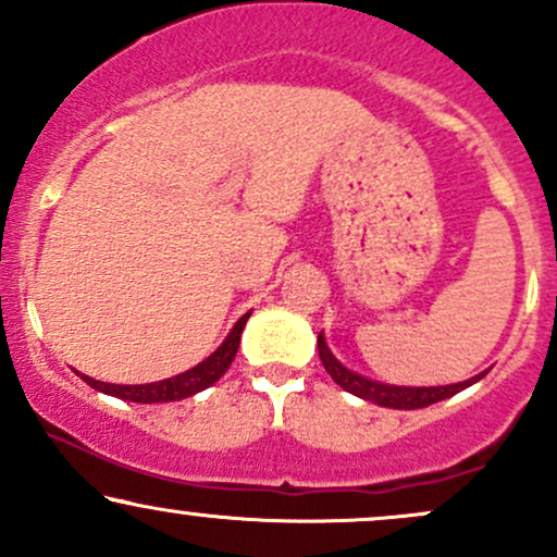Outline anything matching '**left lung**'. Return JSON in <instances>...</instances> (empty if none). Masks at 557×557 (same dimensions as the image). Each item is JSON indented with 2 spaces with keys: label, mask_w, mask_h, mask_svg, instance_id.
<instances>
[{
  "label": "left lung",
  "mask_w": 557,
  "mask_h": 557,
  "mask_svg": "<svg viewBox=\"0 0 557 557\" xmlns=\"http://www.w3.org/2000/svg\"><path fill=\"white\" fill-rule=\"evenodd\" d=\"M317 348H319V359H322L324 369H327V374L343 389L354 393L356 398L372 400V403H376V406H385V408H400V411L426 408V406H432V403L450 398V395L461 393V389H466L469 385H474V382H479L484 376V372H482V374L471 376V380H466V382H456V385H440V387L385 385V382L367 380V376L350 372L348 367H343V363L337 361L335 356H332V350L327 348V343H324L322 332H319V337H317Z\"/></svg>",
  "instance_id": "1"
}]
</instances>
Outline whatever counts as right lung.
<instances>
[{"label": "right lung", "mask_w": 557, "mask_h": 557, "mask_svg": "<svg viewBox=\"0 0 557 557\" xmlns=\"http://www.w3.org/2000/svg\"><path fill=\"white\" fill-rule=\"evenodd\" d=\"M248 317H251V311L243 314L238 322H235V327L230 330L225 343H222L209 359L196 363V367L188 369V372L170 376V380L149 382V385H112V382H99L94 380V376H83V374L81 376L86 380V385L99 389V393L114 395V398L131 400V403H170V400L190 398V395L201 393V389L214 385V382L227 372L230 363L235 359V354H238L240 332L246 327Z\"/></svg>", "instance_id": "add662e5"}]
</instances>
